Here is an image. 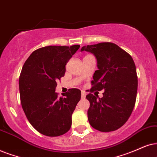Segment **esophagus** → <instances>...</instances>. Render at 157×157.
I'll use <instances>...</instances> for the list:
<instances>
[{"instance_id": "esophagus-1", "label": "esophagus", "mask_w": 157, "mask_h": 157, "mask_svg": "<svg viewBox=\"0 0 157 157\" xmlns=\"http://www.w3.org/2000/svg\"><path fill=\"white\" fill-rule=\"evenodd\" d=\"M85 96H86V93L84 90H82V92H81V96H82V98H85Z\"/></svg>"}]
</instances>
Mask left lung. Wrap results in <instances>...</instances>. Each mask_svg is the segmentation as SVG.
<instances>
[{"mask_svg": "<svg viewBox=\"0 0 157 157\" xmlns=\"http://www.w3.org/2000/svg\"><path fill=\"white\" fill-rule=\"evenodd\" d=\"M93 53L98 70L91 81V91L104 90L102 98L88 93L89 123L101 132L121 128L132 114L138 90L136 67L131 56L112 43L85 45L81 51Z\"/></svg>", "mask_w": 157, "mask_h": 157, "instance_id": "1", "label": "left lung"}]
</instances>
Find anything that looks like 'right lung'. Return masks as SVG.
<instances>
[{
	"mask_svg": "<svg viewBox=\"0 0 157 157\" xmlns=\"http://www.w3.org/2000/svg\"><path fill=\"white\" fill-rule=\"evenodd\" d=\"M80 45L45 46L33 51L19 77L21 104L27 120L37 131L46 136L68 132L72 115L81 98L79 89H69L59 98L56 81L64 77L67 63Z\"/></svg>",
	"mask_w": 157,
	"mask_h": 157,
	"instance_id": "add662e5",
	"label": "right lung"
}]
</instances>
